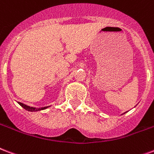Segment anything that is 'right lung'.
<instances>
[{
    "label": "right lung",
    "mask_w": 154,
    "mask_h": 154,
    "mask_svg": "<svg viewBox=\"0 0 154 154\" xmlns=\"http://www.w3.org/2000/svg\"><path fill=\"white\" fill-rule=\"evenodd\" d=\"M18 104H19L21 106H22V107L25 109V110L29 111H41V110H44V109L48 108V106H45V107H41V108H35V107L29 106L25 105V104H23V103H19V102H18Z\"/></svg>",
    "instance_id": "obj_1"
}]
</instances>
